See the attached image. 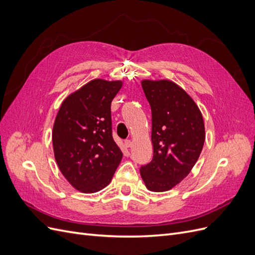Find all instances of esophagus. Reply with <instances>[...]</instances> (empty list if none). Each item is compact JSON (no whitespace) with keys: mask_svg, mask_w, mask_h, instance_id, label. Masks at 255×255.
I'll use <instances>...</instances> for the list:
<instances>
[{"mask_svg":"<svg viewBox=\"0 0 255 255\" xmlns=\"http://www.w3.org/2000/svg\"><path fill=\"white\" fill-rule=\"evenodd\" d=\"M125 144H126L127 148H130V146H132V141H130L129 139H127V140L125 141Z\"/></svg>","mask_w":255,"mask_h":255,"instance_id":"1","label":"esophagus"}]
</instances>
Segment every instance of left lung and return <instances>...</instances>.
Wrapping results in <instances>:
<instances>
[{"label":"left lung","instance_id":"obj_1","mask_svg":"<svg viewBox=\"0 0 255 255\" xmlns=\"http://www.w3.org/2000/svg\"><path fill=\"white\" fill-rule=\"evenodd\" d=\"M141 86L152 112L153 158L140 175L151 191H166L186 177L201 154L202 114L187 92L171 81L144 80Z\"/></svg>","mask_w":255,"mask_h":255}]
</instances>
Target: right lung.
Instances as JSON below:
<instances>
[{
	"instance_id": "obj_1",
	"label": "right lung",
	"mask_w": 255,
	"mask_h": 255,
	"mask_svg": "<svg viewBox=\"0 0 255 255\" xmlns=\"http://www.w3.org/2000/svg\"><path fill=\"white\" fill-rule=\"evenodd\" d=\"M121 81L92 80L67 97L52 141L59 170L74 188L97 192L109 185L122 159L113 138L111 104Z\"/></svg>"
}]
</instances>
